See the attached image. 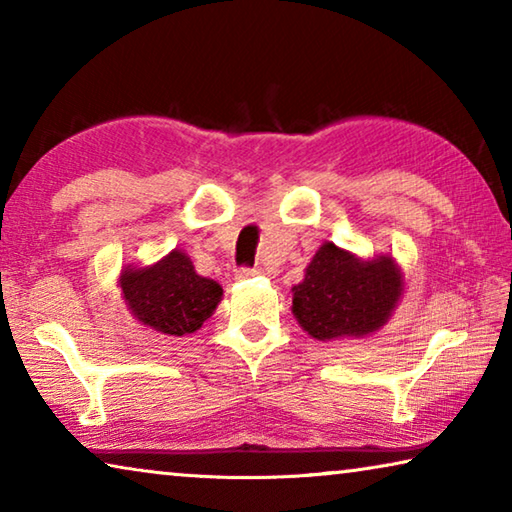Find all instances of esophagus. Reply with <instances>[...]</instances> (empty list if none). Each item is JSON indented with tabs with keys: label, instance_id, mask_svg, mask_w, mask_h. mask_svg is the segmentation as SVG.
<instances>
[{
	"label": "esophagus",
	"instance_id": "1",
	"mask_svg": "<svg viewBox=\"0 0 512 512\" xmlns=\"http://www.w3.org/2000/svg\"><path fill=\"white\" fill-rule=\"evenodd\" d=\"M259 273H262V268H259V266H255V268H239V271H237V280H250V277H255V275H259Z\"/></svg>",
	"mask_w": 512,
	"mask_h": 512
}]
</instances>
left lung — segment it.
Returning a JSON list of instances; mask_svg holds the SVG:
<instances>
[{
    "mask_svg": "<svg viewBox=\"0 0 512 512\" xmlns=\"http://www.w3.org/2000/svg\"><path fill=\"white\" fill-rule=\"evenodd\" d=\"M293 316L318 341L377 332L402 298L400 266L391 255L359 259L325 241L293 287Z\"/></svg>",
    "mask_w": 512,
    "mask_h": 512,
    "instance_id": "left-lung-1",
    "label": "left lung"
}]
</instances>
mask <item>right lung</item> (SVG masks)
I'll use <instances>...</instances> for the list:
<instances>
[{
  "label": "right lung",
  "instance_id": "1",
  "mask_svg": "<svg viewBox=\"0 0 512 512\" xmlns=\"http://www.w3.org/2000/svg\"><path fill=\"white\" fill-rule=\"evenodd\" d=\"M119 289L135 320L169 336L201 329L223 296L221 284L198 275L183 250H171L153 266H126Z\"/></svg>",
  "mask_w": 512,
  "mask_h": 512
}]
</instances>
